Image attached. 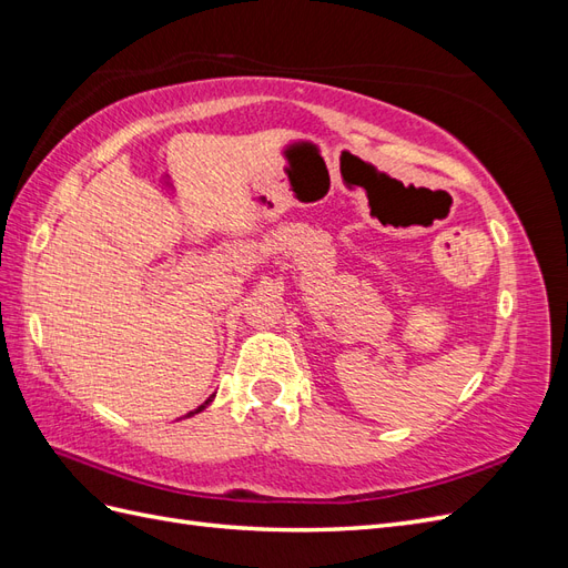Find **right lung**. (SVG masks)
I'll use <instances>...</instances> for the list:
<instances>
[{"label":"right lung","instance_id":"obj_1","mask_svg":"<svg viewBox=\"0 0 568 568\" xmlns=\"http://www.w3.org/2000/svg\"><path fill=\"white\" fill-rule=\"evenodd\" d=\"M211 400H213V398H209V400H205V403H203V405H199V409H194V412H189V415H186V417H192V415H196V412H201V409H203V407H205V405H209V403H211Z\"/></svg>","mask_w":568,"mask_h":568}]
</instances>
